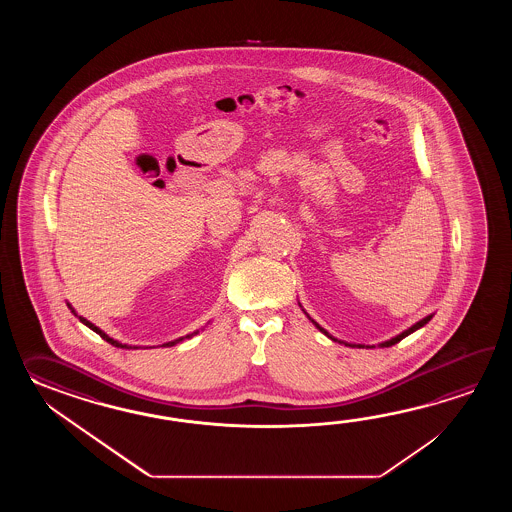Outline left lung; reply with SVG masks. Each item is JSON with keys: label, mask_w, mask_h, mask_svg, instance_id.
<instances>
[{"label": "left lung", "mask_w": 512, "mask_h": 512, "mask_svg": "<svg viewBox=\"0 0 512 512\" xmlns=\"http://www.w3.org/2000/svg\"><path fill=\"white\" fill-rule=\"evenodd\" d=\"M298 305L302 307V304L298 302ZM302 311H304L305 316L315 324L316 329L320 331V333H324L327 338H331L333 342H338V344H344V346H349V348H390V346H393V344H397L399 340H403L404 337H408V335H412L414 331H417V329H421V327H425L430 320H432V316L434 315H428L425 316V318H421L419 322H415L414 326L408 327V329H404L403 333H399V335H395V337L390 338V340H384V342H379L377 346H366V344H351V342H346V340H340V338L333 337L329 331H326L324 327L320 326L318 322H315L311 316L307 315V311H305L304 307H302Z\"/></svg>", "instance_id": "left-lung-1"}]
</instances>
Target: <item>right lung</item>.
I'll list each match as a JSON object with an SVG mask.
<instances>
[{
    "label": "right lung",
    "mask_w": 512,
    "mask_h": 512,
    "mask_svg": "<svg viewBox=\"0 0 512 512\" xmlns=\"http://www.w3.org/2000/svg\"><path fill=\"white\" fill-rule=\"evenodd\" d=\"M67 307H69V309H71V313H73V315L77 316L78 320H80V322H82V324H84V326L89 327V329H91V331H95V333H97V335H100V337L104 338V340H106V342H109V344H111V346H115V348H122V349H139V348H141V346H131V344H122V342H119V340H115V338L109 337L108 333H104V331H102V329H100V327L95 326V324H93V322H89V320H87V318H84V316L78 315L77 311H75V307H73V305L69 304V302H67ZM208 324H210V322H208ZM201 329H203V327H201ZM197 333H199V329H197V331H194V333H188V335H185V337H179V338H175V340H170V342H166V344H163V348H172V346H175V344H179V342H183V340H186V338L196 337Z\"/></svg>",
    "instance_id": "obj_1"
}]
</instances>
